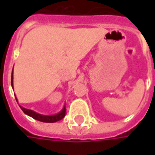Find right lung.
<instances>
[{"instance_id":"1","label":"right lung","mask_w":155,"mask_h":155,"mask_svg":"<svg viewBox=\"0 0 155 155\" xmlns=\"http://www.w3.org/2000/svg\"><path fill=\"white\" fill-rule=\"evenodd\" d=\"M12 85L13 86V75H12ZM21 107V106H20ZM21 109L22 110V111L26 114L29 116L32 117L33 119H35L36 120H39V121H41V122H45V123H54V122H56V121H59V120H62L63 118L65 115V112H66V109H65V106L64 107V109L57 114H54V115H42V114H37L34 111L31 110H27V109H25V108L21 107Z\"/></svg>"}]
</instances>
